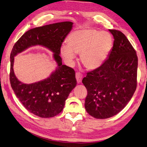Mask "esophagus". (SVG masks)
<instances>
[{"instance_id": "1", "label": "esophagus", "mask_w": 147, "mask_h": 147, "mask_svg": "<svg viewBox=\"0 0 147 147\" xmlns=\"http://www.w3.org/2000/svg\"><path fill=\"white\" fill-rule=\"evenodd\" d=\"M76 78L78 83H81V81H82V79H83V76H82L81 73H80L79 72H77L76 73Z\"/></svg>"}]
</instances>
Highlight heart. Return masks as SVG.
<instances>
[{
  "label": "heart",
  "mask_w": 147,
  "mask_h": 147,
  "mask_svg": "<svg viewBox=\"0 0 147 147\" xmlns=\"http://www.w3.org/2000/svg\"><path fill=\"white\" fill-rule=\"evenodd\" d=\"M113 45V39L110 33L83 28L67 37V44L60 47V54L67 64L72 65L76 54L80 53L81 64L87 69L93 70L103 64Z\"/></svg>",
  "instance_id": "heart-1"
}]
</instances>
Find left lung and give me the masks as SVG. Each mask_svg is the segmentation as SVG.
Wrapping results in <instances>:
<instances>
[{
    "instance_id": "left-lung-1",
    "label": "left lung",
    "mask_w": 147,
    "mask_h": 147,
    "mask_svg": "<svg viewBox=\"0 0 147 147\" xmlns=\"http://www.w3.org/2000/svg\"><path fill=\"white\" fill-rule=\"evenodd\" d=\"M114 37L108 59L87 73L82 83L87 90L84 107L98 119L113 117L131 100L137 86L138 57L127 37L118 30L109 29Z\"/></svg>"
}]
</instances>
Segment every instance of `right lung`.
Listing matches in <instances>:
<instances>
[{
    "instance_id": "1",
    "label": "right lung",
    "mask_w": 147,
    "mask_h": 147,
    "mask_svg": "<svg viewBox=\"0 0 147 147\" xmlns=\"http://www.w3.org/2000/svg\"><path fill=\"white\" fill-rule=\"evenodd\" d=\"M73 24L65 21L30 29L20 37L12 49L9 76L12 90L26 110L39 117H54L62 111L65 101L77 84L74 70L63 65L59 56L60 47ZM35 45H41L53 51L58 67L47 79L27 85L15 77L13 60L17 53Z\"/></svg>"
}]
</instances>
